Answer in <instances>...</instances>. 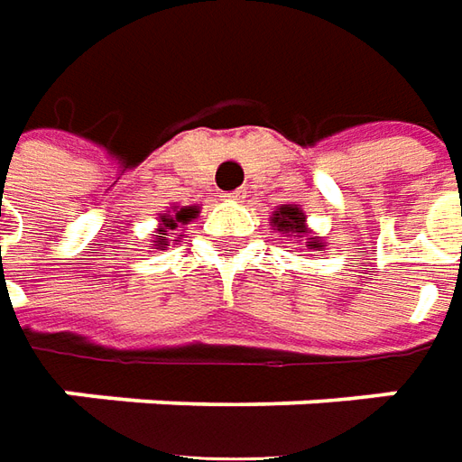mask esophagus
<instances>
[{
  "label": "esophagus",
  "mask_w": 462,
  "mask_h": 462,
  "mask_svg": "<svg viewBox=\"0 0 462 462\" xmlns=\"http://www.w3.org/2000/svg\"><path fill=\"white\" fill-rule=\"evenodd\" d=\"M246 195V190H234V193H221V198L224 200H241Z\"/></svg>",
  "instance_id": "obj_1"
}]
</instances>
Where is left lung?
<instances>
[{"mask_svg":"<svg viewBox=\"0 0 462 462\" xmlns=\"http://www.w3.org/2000/svg\"><path fill=\"white\" fill-rule=\"evenodd\" d=\"M272 224L277 226V231H284V234H308V228H305V216H302V210L295 208V206H284V208L274 210ZM305 246H308V249H318V252H323L318 238L305 241Z\"/></svg>","mask_w":462,"mask_h":462,"instance_id":"1","label":"left lung"}]
</instances>
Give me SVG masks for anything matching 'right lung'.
Returning <instances> with one entry per match:
<instances>
[{
  "instance_id": "1",
  "label": "right lung",
  "mask_w": 462,
  "mask_h": 462,
  "mask_svg": "<svg viewBox=\"0 0 462 462\" xmlns=\"http://www.w3.org/2000/svg\"><path fill=\"white\" fill-rule=\"evenodd\" d=\"M195 213H198V210L182 208V210H178L175 216H162V228H160V231H162V236H160V241H157L154 246H157V249H160V246H167V241H170V238H167V234H172V231L178 228V224H185V221L195 218Z\"/></svg>"
}]
</instances>
